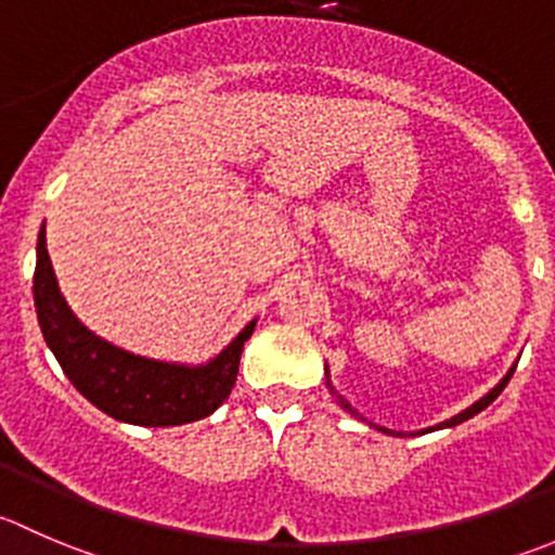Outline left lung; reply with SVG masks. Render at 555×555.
<instances>
[{"mask_svg":"<svg viewBox=\"0 0 555 555\" xmlns=\"http://www.w3.org/2000/svg\"><path fill=\"white\" fill-rule=\"evenodd\" d=\"M513 371H515V365H513V369H509V371H507V376H504V379H502V382H499V385H496V387H493V390H491V392H488V396H482V398H480V401H477V403H472V406H469V409H464V412H461V414H455V417H450V421L439 423V426H434V428H426V431H437V428H453V426H459V423H464V421H469V417H475V414H477V412H482V409H486V406H488V403H491V401H493V398H496V396H499V392H502V390H504V387H507V382H509V376H513ZM327 387H331V382H327ZM331 392H333V396H336V401H338V403H341V409H347V412H352V414H354V417H358V412H354V409H352V406H349V403H347V401H344V398H341V396H338V392H336V390H333V387H331ZM360 421H363V417H360ZM379 431H385V434H396V437H403V434H401V431H387V428H379Z\"/></svg>","mask_w":555,"mask_h":555,"instance_id":"obj_1","label":"left lung"}]
</instances>
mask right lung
<instances>
[{
  "label": "right lung",
  "instance_id": "add662e5",
  "mask_svg": "<svg viewBox=\"0 0 555 555\" xmlns=\"http://www.w3.org/2000/svg\"><path fill=\"white\" fill-rule=\"evenodd\" d=\"M35 309L46 344L75 390L116 421L152 428L184 426L217 412L233 390L244 341L257 325L251 320L206 365L163 363L124 352L94 336L69 311L46 249V224L37 238Z\"/></svg>",
  "mask_w": 555,
  "mask_h": 555
}]
</instances>
